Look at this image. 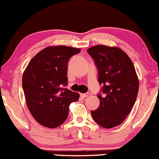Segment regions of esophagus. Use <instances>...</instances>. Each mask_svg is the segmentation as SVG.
<instances>
[{
	"label": "esophagus",
	"instance_id": "1",
	"mask_svg": "<svg viewBox=\"0 0 159 159\" xmlns=\"http://www.w3.org/2000/svg\"><path fill=\"white\" fill-rule=\"evenodd\" d=\"M88 96H89L88 93H81V96L82 98H86V97H87Z\"/></svg>",
	"mask_w": 159,
	"mask_h": 159
}]
</instances>
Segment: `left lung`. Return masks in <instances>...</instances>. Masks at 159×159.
<instances>
[{
  "mask_svg": "<svg viewBox=\"0 0 159 159\" xmlns=\"http://www.w3.org/2000/svg\"><path fill=\"white\" fill-rule=\"evenodd\" d=\"M98 71V81L103 85L98 94L100 105L91 111L96 123L106 129L124 121L134 105L139 81L129 57L118 47L98 45L87 49Z\"/></svg>",
  "mask_w": 159,
  "mask_h": 159,
  "instance_id": "8db88e82",
  "label": "left lung"
}]
</instances>
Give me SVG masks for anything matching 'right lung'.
<instances>
[{
	"label": "right lung",
	"instance_id": "right-lung-1",
	"mask_svg": "<svg viewBox=\"0 0 159 159\" xmlns=\"http://www.w3.org/2000/svg\"><path fill=\"white\" fill-rule=\"evenodd\" d=\"M80 48L65 45L48 46L36 54L25 69L22 87L34 118L47 128L58 127L69 115V105L79 98L78 93L61 87L68 84L69 58Z\"/></svg>",
	"mask_w": 159,
	"mask_h": 159
}]
</instances>
